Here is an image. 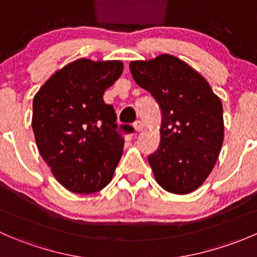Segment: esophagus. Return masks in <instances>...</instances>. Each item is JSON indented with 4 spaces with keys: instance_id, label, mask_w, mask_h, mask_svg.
I'll use <instances>...</instances> for the list:
<instances>
[{
    "instance_id": "obj_1",
    "label": "esophagus",
    "mask_w": 257,
    "mask_h": 257,
    "mask_svg": "<svg viewBox=\"0 0 257 257\" xmlns=\"http://www.w3.org/2000/svg\"><path fill=\"white\" fill-rule=\"evenodd\" d=\"M133 126H134V129H136L137 132H142V131H143V128H144V124H143V121L137 120L136 123L133 124Z\"/></svg>"
}]
</instances>
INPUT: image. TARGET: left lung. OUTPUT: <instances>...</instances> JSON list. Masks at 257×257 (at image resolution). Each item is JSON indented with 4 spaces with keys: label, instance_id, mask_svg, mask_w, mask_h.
I'll return each instance as SVG.
<instances>
[{
    "label": "left lung",
    "instance_id": "1",
    "mask_svg": "<svg viewBox=\"0 0 257 257\" xmlns=\"http://www.w3.org/2000/svg\"><path fill=\"white\" fill-rule=\"evenodd\" d=\"M129 68L162 110L160 145L148 157L155 180L173 194L196 190L224 142L221 100L203 76L170 54L133 61Z\"/></svg>",
    "mask_w": 257,
    "mask_h": 257
}]
</instances>
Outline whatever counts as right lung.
Listing matches in <instances>:
<instances>
[{"mask_svg": "<svg viewBox=\"0 0 257 257\" xmlns=\"http://www.w3.org/2000/svg\"><path fill=\"white\" fill-rule=\"evenodd\" d=\"M121 72L120 61L77 59L57 71L33 98L32 129L40 154L72 193L105 188L123 154L115 112L103 100ZM119 129L134 131L128 124Z\"/></svg>", "mask_w": 257, "mask_h": 257, "instance_id": "add662e5", "label": "right lung"}]
</instances>
